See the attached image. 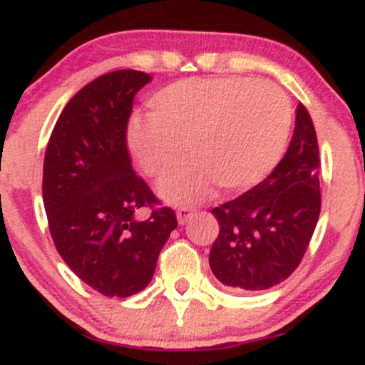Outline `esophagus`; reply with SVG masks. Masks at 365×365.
<instances>
[{"label":"esophagus","instance_id":"esophagus-1","mask_svg":"<svg viewBox=\"0 0 365 365\" xmlns=\"http://www.w3.org/2000/svg\"><path fill=\"white\" fill-rule=\"evenodd\" d=\"M195 215V209L190 206H182L177 209V217H178V223L180 225H185L192 216Z\"/></svg>","mask_w":365,"mask_h":365}]
</instances>
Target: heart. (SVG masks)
Listing matches in <instances>:
<instances>
[{
    "label": "heart",
    "mask_w": 365,
    "mask_h": 365,
    "mask_svg": "<svg viewBox=\"0 0 365 365\" xmlns=\"http://www.w3.org/2000/svg\"><path fill=\"white\" fill-rule=\"evenodd\" d=\"M150 116L133 118L128 149L140 170L166 178L185 159V170L161 185L165 199L199 202L215 190L235 194L257 185L274 168L292 123L287 94L252 78H185L150 98Z\"/></svg>",
    "instance_id": "1"
}]
</instances>
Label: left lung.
<instances>
[{
    "label": "left lung",
    "mask_w": 365,
    "mask_h": 365,
    "mask_svg": "<svg viewBox=\"0 0 365 365\" xmlns=\"http://www.w3.org/2000/svg\"><path fill=\"white\" fill-rule=\"evenodd\" d=\"M319 166L316 128L300 103L290 145L269 177L211 211L220 235L209 266L221 283L267 290L299 267L319 220Z\"/></svg>",
    "instance_id": "1"
}]
</instances>
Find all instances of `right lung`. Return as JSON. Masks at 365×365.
Returning a JSON list of instances; mask_svg holds the SVG:
<instances>
[{
  "instance_id": "obj_1",
  "label": "right lung",
  "mask_w": 365,
  "mask_h": 365,
  "mask_svg": "<svg viewBox=\"0 0 365 365\" xmlns=\"http://www.w3.org/2000/svg\"><path fill=\"white\" fill-rule=\"evenodd\" d=\"M153 77L116 70L82 87L54 125L44 156L43 199L63 261L106 297H130L153 279L171 207L132 168L127 127L133 98ZM142 207L151 215L138 220Z\"/></svg>"
}]
</instances>
